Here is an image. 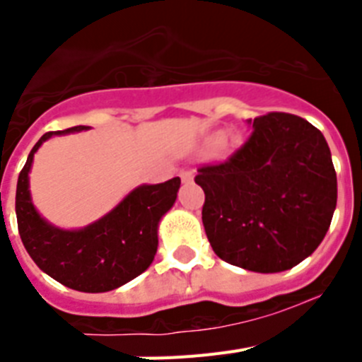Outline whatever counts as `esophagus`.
<instances>
[{
  "label": "esophagus",
  "instance_id": "obj_1",
  "mask_svg": "<svg viewBox=\"0 0 362 362\" xmlns=\"http://www.w3.org/2000/svg\"><path fill=\"white\" fill-rule=\"evenodd\" d=\"M181 181H183L185 185H190L192 181H194V172H190V170L181 172Z\"/></svg>",
  "mask_w": 362,
  "mask_h": 362
}]
</instances>
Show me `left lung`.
<instances>
[{
  "label": "left lung",
  "instance_id": "1",
  "mask_svg": "<svg viewBox=\"0 0 362 362\" xmlns=\"http://www.w3.org/2000/svg\"><path fill=\"white\" fill-rule=\"evenodd\" d=\"M248 141L197 170L203 226L217 257L259 274L284 272L315 252L337 204V175L325 136L293 114L246 121Z\"/></svg>",
  "mask_w": 362,
  "mask_h": 362
}]
</instances>
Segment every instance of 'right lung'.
<instances>
[{"label":"right lung","mask_w":362,"mask_h":362,"mask_svg":"<svg viewBox=\"0 0 362 362\" xmlns=\"http://www.w3.org/2000/svg\"><path fill=\"white\" fill-rule=\"evenodd\" d=\"M72 127L47 132L28 153L16 188V217L23 246L47 276L86 293L116 290L141 276L158 252L159 221L174 206L181 179L139 185L119 203L81 228H62L45 219L34 206L30 174L34 153L54 136L88 130Z\"/></svg>","instance_id":"1"}]
</instances>
